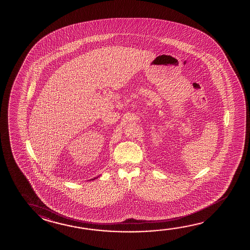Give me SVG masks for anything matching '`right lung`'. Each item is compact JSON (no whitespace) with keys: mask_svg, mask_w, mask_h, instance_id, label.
Masks as SVG:
<instances>
[{"mask_svg":"<svg viewBox=\"0 0 250 250\" xmlns=\"http://www.w3.org/2000/svg\"><path fill=\"white\" fill-rule=\"evenodd\" d=\"M97 178H98V176H97V177H95V178H93V179H91V180L97 179ZM91 180H90V181H91Z\"/></svg>","mask_w":250,"mask_h":250,"instance_id":"right-lung-1","label":"right lung"}]
</instances>
